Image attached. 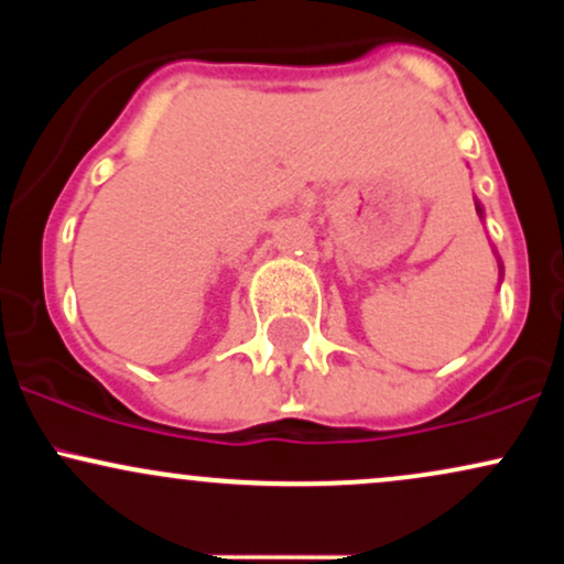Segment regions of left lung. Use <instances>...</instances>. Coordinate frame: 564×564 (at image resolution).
Listing matches in <instances>:
<instances>
[{
	"label": "left lung",
	"instance_id": "1",
	"mask_svg": "<svg viewBox=\"0 0 564 564\" xmlns=\"http://www.w3.org/2000/svg\"><path fill=\"white\" fill-rule=\"evenodd\" d=\"M475 206H477V215H480V217H485V212H482V206H480V200H475Z\"/></svg>",
	"mask_w": 564,
	"mask_h": 564
}]
</instances>
